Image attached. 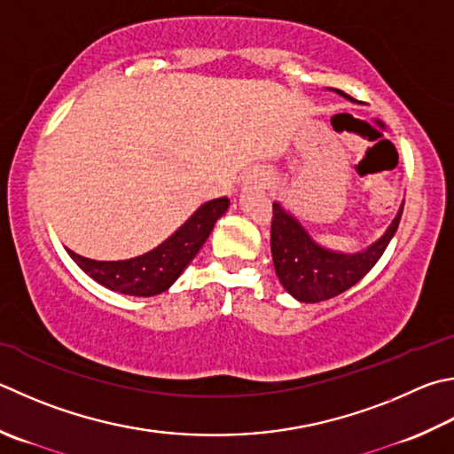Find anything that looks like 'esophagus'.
<instances>
[{"mask_svg": "<svg viewBox=\"0 0 454 454\" xmlns=\"http://www.w3.org/2000/svg\"><path fill=\"white\" fill-rule=\"evenodd\" d=\"M250 184H254V186H266V178L260 176V175H254V176H250Z\"/></svg>", "mask_w": 454, "mask_h": 454, "instance_id": "obj_1", "label": "esophagus"}]
</instances>
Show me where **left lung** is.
Returning a JSON list of instances; mask_svg holds the SVG:
<instances>
[{"instance_id":"8db88e82","label":"left lung","mask_w":454,"mask_h":454,"mask_svg":"<svg viewBox=\"0 0 454 454\" xmlns=\"http://www.w3.org/2000/svg\"><path fill=\"white\" fill-rule=\"evenodd\" d=\"M341 97L353 98L335 89ZM403 214V204L397 216L387 228V232L367 250L357 254H341L327 250L308 234L298 218L282 208V204L274 202V218H271V258L279 282L286 292L303 303H317L332 300L335 295L356 286L367 271L381 258L391 238L399 228Z\"/></svg>"}]
</instances>
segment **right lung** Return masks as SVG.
<instances>
[{
	"instance_id": "right-lung-1",
	"label": "right lung",
	"mask_w": 454,
	"mask_h": 454,
	"mask_svg": "<svg viewBox=\"0 0 454 454\" xmlns=\"http://www.w3.org/2000/svg\"><path fill=\"white\" fill-rule=\"evenodd\" d=\"M228 206L230 200L226 196L204 202L175 234L160 246H156L154 250L137 255V258L97 262L83 258L73 250L67 252L77 262V266L95 282L113 292L148 298V295L167 292L176 282V278L199 254L202 244L208 240L214 224L228 210Z\"/></svg>"
}]
</instances>
